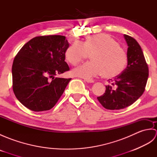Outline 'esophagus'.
Wrapping results in <instances>:
<instances>
[{
    "instance_id": "esophagus-1",
    "label": "esophagus",
    "mask_w": 157,
    "mask_h": 157,
    "mask_svg": "<svg viewBox=\"0 0 157 157\" xmlns=\"http://www.w3.org/2000/svg\"><path fill=\"white\" fill-rule=\"evenodd\" d=\"M85 81L88 83H94V81L93 79H85Z\"/></svg>"
}]
</instances>
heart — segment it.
<instances>
[{
  "label": "heart",
  "mask_w": 157,
  "mask_h": 157,
  "mask_svg": "<svg viewBox=\"0 0 157 157\" xmlns=\"http://www.w3.org/2000/svg\"><path fill=\"white\" fill-rule=\"evenodd\" d=\"M88 55L91 61L73 69V75L86 79L102 75L107 78H114L123 71L128 62L125 50L106 34L90 36L83 43L75 41L65 51L66 60L73 66L79 64Z\"/></svg>",
  "instance_id": "b5f03b06"
}]
</instances>
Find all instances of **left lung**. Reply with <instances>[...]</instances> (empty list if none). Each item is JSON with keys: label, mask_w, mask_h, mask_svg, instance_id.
I'll return each instance as SVG.
<instances>
[{"label": "left lung", "mask_w": 157, "mask_h": 157, "mask_svg": "<svg viewBox=\"0 0 157 157\" xmlns=\"http://www.w3.org/2000/svg\"><path fill=\"white\" fill-rule=\"evenodd\" d=\"M124 38L128 46V66L111 79V85L106 86L105 92L97 97L103 107L109 110L122 109L135 102L144 92L148 78V67L140 46L131 36L124 34Z\"/></svg>", "instance_id": "1"}]
</instances>
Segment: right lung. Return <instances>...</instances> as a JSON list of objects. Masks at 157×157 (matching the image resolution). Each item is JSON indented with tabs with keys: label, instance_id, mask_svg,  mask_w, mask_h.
<instances>
[{
	"label": "right lung",
	"instance_id": "1",
	"mask_svg": "<svg viewBox=\"0 0 157 157\" xmlns=\"http://www.w3.org/2000/svg\"><path fill=\"white\" fill-rule=\"evenodd\" d=\"M65 36H37L23 45L12 66L13 90L18 101L36 112L51 109L71 78H55L69 70L65 61Z\"/></svg>",
	"mask_w": 157,
	"mask_h": 157
}]
</instances>
